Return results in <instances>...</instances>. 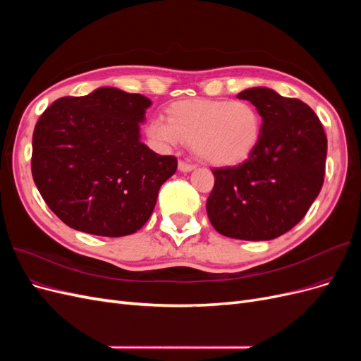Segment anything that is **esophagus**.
Wrapping results in <instances>:
<instances>
[{"instance_id": "obj_1", "label": "esophagus", "mask_w": 361, "mask_h": 361, "mask_svg": "<svg viewBox=\"0 0 361 361\" xmlns=\"http://www.w3.org/2000/svg\"><path fill=\"white\" fill-rule=\"evenodd\" d=\"M178 167H179V170H180V171H183V173H188V171H191V170H194V169H195L194 164H190V162H183V161H179Z\"/></svg>"}]
</instances>
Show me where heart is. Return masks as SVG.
<instances>
[{"label": "heart", "instance_id": "1", "mask_svg": "<svg viewBox=\"0 0 361 361\" xmlns=\"http://www.w3.org/2000/svg\"><path fill=\"white\" fill-rule=\"evenodd\" d=\"M264 122L253 104L190 99L171 104L167 118L149 120L146 134L162 149L187 141L200 161L215 167H232L256 150Z\"/></svg>", "mask_w": 361, "mask_h": 361}]
</instances>
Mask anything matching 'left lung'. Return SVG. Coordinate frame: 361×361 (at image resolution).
<instances>
[{
	"label": "left lung",
	"instance_id": "left-lung-1",
	"mask_svg": "<svg viewBox=\"0 0 361 361\" xmlns=\"http://www.w3.org/2000/svg\"><path fill=\"white\" fill-rule=\"evenodd\" d=\"M264 122L256 150L235 167L212 170L206 212L218 233L268 241L297 226L324 183L326 135L312 108L267 87L238 94Z\"/></svg>",
	"mask_w": 361,
	"mask_h": 361
}]
</instances>
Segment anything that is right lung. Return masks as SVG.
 I'll list each match as a JSON object with an SVG mask.
<instances>
[{
  "instance_id": "1",
  "label": "right lung",
  "mask_w": 361,
  "mask_h": 361,
  "mask_svg": "<svg viewBox=\"0 0 361 361\" xmlns=\"http://www.w3.org/2000/svg\"><path fill=\"white\" fill-rule=\"evenodd\" d=\"M150 99L113 87L64 96L32 133L31 173L60 220L97 236H125L154 212L161 185L178 169L140 141Z\"/></svg>"
}]
</instances>
